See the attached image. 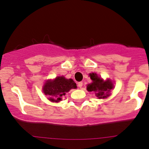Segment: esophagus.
<instances>
[{
  "label": "esophagus",
  "mask_w": 149,
  "mask_h": 149,
  "mask_svg": "<svg viewBox=\"0 0 149 149\" xmlns=\"http://www.w3.org/2000/svg\"><path fill=\"white\" fill-rule=\"evenodd\" d=\"M83 82H79V83H78V86L80 88H81L82 87H83Z\"/></svg>",
  "instance_id": "esophagus-1"
}]
</instances>
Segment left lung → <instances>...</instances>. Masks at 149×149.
<instances>
[{
  "instance_id": "left-lung-1",
  "label": "left lung",
  "mask_w": 149,
  "mask_h": 149,
  "mask_svg": "<svg viewBox=\"0 0 149 149\" xmlns=\"http://www.w3.org/2000/svg\"><path fill=\"white\" fill-rule=\"evenodd\" d=\"M90 78L92 83L88 85L87 90L89 92H94L99 99L106 98L110 95L109 92L113 88L112 82L110 80L104 81L102 78L97 76L96 73H90Z\"/></svg>"
}]
</instances>
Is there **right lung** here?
I'll return each mask as SVG.
<instances>
[{"mask_svg": "<svg viewBox=\"0 0 149 149\" xmlns=\"http://www.w3.org/2000/svg\"><path fill=\"white\" fill-rule=\"evenodd\" d=\"M76 84L72 79H66L64 76H59L54 80H48L43 87V92L46 95L51 97L52 102H59L61 97L71 89L76 88Z\"/></svg>", "mask_w": 149, "mask_h": 149, "instance_id": "right-lung-1", "label": "right lung"}]
</instances>
